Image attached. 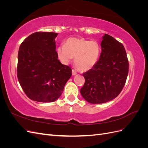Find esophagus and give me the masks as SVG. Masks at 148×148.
I'll return each instance as SVG.
<instances>
[{"mask_svg":"<svg viewBox=\"0 0 148 148\" xmlns=\"http://www.w3.org/2000/svg\"><path fill=\"white\" fill-rule=\"evenodd\" d=\"M76 74H77V71L75 69H72V75H75Z\"/></svg>","mask_w":148,"mask_h":148,"instance_id":"obj_1","label":"esophagus"}]
</instances>
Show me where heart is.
<instances>
[{"mask_svg": "<svg viewBox=\"0 0 148 148\" xmlns=\"http://www.w3.org/2000/svg\"><path fill=\"white\" fill-rule=\"evenodd\" d=\"M57 54L64 64H67L75 57L74 63L82 71L90 70L99 59L100 47L96 41H89L84 38H70L65 45L61 44L57 49Z\"/></svg>", "mask_w": 148, "mask_h": 148, "instance_id": "1", "label": "heart"}]
</instances>
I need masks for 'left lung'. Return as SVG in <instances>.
I'll list each match as a JSON object with an SVG mask.
<instances>
[{"label":"left lung","instance_id":"1","mask_svg":"<svg viewBox=\"0 0 148 148\" xmlns=\"http://www.w3.org/2000/svg\"><path fill=\"white\" fill-rule=\"evenodd\" d=\"M101 46L99 59L83 73L85 83L80 89L83 97L91 104L106 103L117 97L128 74V60L123 44L105 34Z\"/></svg>","mask_w":148,"mask_h":148}]
</instances>
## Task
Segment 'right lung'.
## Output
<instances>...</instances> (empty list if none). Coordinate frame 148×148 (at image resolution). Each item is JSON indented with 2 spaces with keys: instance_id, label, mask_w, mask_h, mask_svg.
Here are the masks:
<instances>
[{
  "instance_id": "obj_1",
  "label": "right lung",
  "mask_w": 148,
  "mask_h": 148,
  "mask_svg": "<svg viewBox=\"0 0 148 148\" xmlns=\"http://www.w3.org/2000/svg\"><path fill=\"white\" fill-rule=\"evenodd\" d=\"M56 33L36 32L21 44L18 53L17 77L30 99L56 101L71 76L70 66L62 64L56 51Z\"/></svg>"
}]
</instances>
